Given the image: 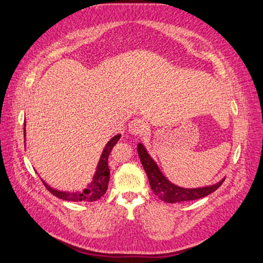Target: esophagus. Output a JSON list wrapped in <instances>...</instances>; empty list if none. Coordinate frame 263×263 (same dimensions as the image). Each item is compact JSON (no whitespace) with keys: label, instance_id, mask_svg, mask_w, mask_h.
I'll list each match as a JSON object with an SVG mask.
<instances>
[{"label":"esophagus","instance_id":"obj_1","mask_svg":"<svg viewBox=\"0 0 263 263\" xmlns=\"http://www.w3.org/2000/svg\"><path fill=\"white\" fill-rule=\"evenodd\" d=\"M148 129H149V126L147 121L142 118L134 119L130 122V124H129V132H130V134H134V135L144 134V133L148 132Z\"/></svg>","mask_w":263,"mask_h":263}]
</instances>
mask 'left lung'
<instances>
[{"label": "left lung", "instance_id": "8db88e82", "mask_svg": "<svg viewBox=\"0 0 263 263\" xmlns=\"http://www.w3.org/2000/svg\"><path fill=\"white\" fill-rule=\"evenodd\" d=\"M137 153H139L140 160L142 165L144 167L145 174L148 176L149 184L152 190L154 191L161 200L165 201V203H179V201H187V200H195L199 199L211 195L223 183L225 178L221 179L220 182L213 185H209V186L204 187H197V189H184L177 186V185L172 184L169 179L164 177L162 174L160 167L156 164L150 155L147 153L144 145L142 143L137 144Z\"/></svg>", "mask_w": 263, "mask_h": 263}]
</instances>
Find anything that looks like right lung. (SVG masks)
Instances as JSON below:
<instances>
[{"label":"right lung","instance_id":"add662e5","mask_svg":"<svg viewBox=\"0 0 263 263\" xmlns=\"http://www.w3.org/2000/svg\"><path fill=\"white\" fill-rule=\"evenodd\" d=\"M24 136H25V123H24ZM121 135H115L114 137L108 141V143L106 144L105 149L101 154L100 161L98 163L97 171L93 176V180L91 184H88V186L83 191H73V192H66V191H59L51 187L50 185H47L44 180H42L43 184L45 185V187L49 190L53 196L60 198L63 200H70V201H96L105 195L108 187L109 183V167H108V156L113 149L114 145L118 143Z\"/></svg>","mask_w":263,"mask_h":263}]
</instances>
